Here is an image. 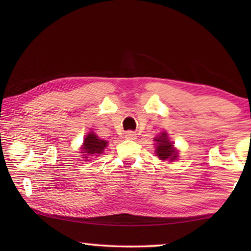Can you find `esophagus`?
<instances>
[{"label":"esophagus","mask_w":251,"mask_h":251,"mask_svg":"<svg viewBox=\"0 0 251 251\" xmlns=\"http://www.w3.org/2000/svg\"><path fill=\"white\" fill-rule=\"evenodd\" d=\"M136 137H137V135H136L135 131H133V130H128V131H126V134H125V138H127V139H135Z\"/></svg>","instance_id":"34e87169"}]
</instances>
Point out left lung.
I'll return each instance as SVG.
<instances>
[{
    "mask_svg": "<svg viewBox=\"0 0 251 251\" xmlns=\"http://www.w3.org/2000/svg\"><path fill=\"white\" fill-rule=\"evenodd\" d=\"M156 142V154L160 160H175L178 157V151L174 147V143L169 141L167 133H161L154 138Z\"/></svg>",
    "mask_w": 251,
    "mask_h": 251,
    "instance_id": "1",
    "label": "left lung"
}]
</instances>
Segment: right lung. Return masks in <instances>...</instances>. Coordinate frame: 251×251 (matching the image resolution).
<instances>
[{
    "label": "right lung",
    "instance_id": "right-lung-1",
    "mask_svg": "<svg viewBox=\"0 0 251 251\" xmlns=\"http://www.w3.org/2000/svg\"><path fill=\"white\" fill-rule=\"evenodd\" d=\"M106 146H107V142L100 139L93 131H90V134H87L86 137L84 138L83 146L80 147V151H82L80 152H83V156H85L84 158H91L93 155L99 156L101 154Z\"/></svg>",
    "mask_w": 251,
    "mask_h": 251
}]
</instances>
